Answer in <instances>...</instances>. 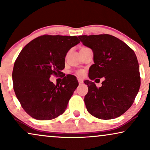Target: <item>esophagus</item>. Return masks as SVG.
Listing matches in <instances>:
<instances>
[{"mask_svg":"<svg viewBox=\"0 0 150 150\" xmlns=\"http://www.w3.org/2000/svg\"><path fill=\"white\" fill-rule=\"evenodd\" d=\"M78 81H79V83L80 84V85H81V84H83V81L82 79H78Z\"/></svg>","mask_w":150,"mask_h":150,"instance_id":"34e87169","label":"esophagus"}]
</instances>
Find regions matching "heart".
<instances>
[{"instance_id":"heart-1","label":"heart","mask_w":150,"mask_h":150,"mask_svg":"<svg viewBox=\"0 0 150 150\" xmlns=\"http://www.w3.org/2000/svg\"><path fill=\"white\" fill-rule=\"evenodd\" d=\"M76 74L78 76H83L85 74V71L83 70H79L76 71Z\"/></svg>"}]
</instances>
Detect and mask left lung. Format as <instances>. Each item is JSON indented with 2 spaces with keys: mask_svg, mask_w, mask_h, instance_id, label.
Listing matches in <instances>:
<instances>
[{
  "mask_svg": "<svg viewBox=\"0 0 150 150\" xmlns=\"http://www.w3.org/2000/svg\"><path fill=\"white\" fill-rule=\"evenodd\" d=\"M79 38L93 53L94 64L89 70L91 81H84L88 87L84 99L86 108L101 120L118 117L130 108L140 88L136 54L126 44L110 35H81ZM102 77L105 80L102 86L97 88L91 81Z\"/></svg>",
  "mask_w": 150,
  "mask_h": 150,
  "instance_id": "obj_1",
  "label": "left lung"
}]
</instances>
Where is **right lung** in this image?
Masks as SVG:
<instances>
[{
  "label": "right lung",
  "mask_w": 150,
  "mask_h": 150,
  "mask_svg": "<svg viewBox=\"0 0 150 150\" xmlns=\"http://www.w3.org/2000/svg\"><path fill=\"white\" fill-rule=\"evenodd\" d=\"M80 43L76 36L44 35L26 44L14 63L13 89L22 107L38 120H52L63 114L79 86L76 77L63 76L60 85L50 81L51 75L63 76L65 57Z\"/></svg>",
  "instance_id": "obj_1"
}]
</instances>
